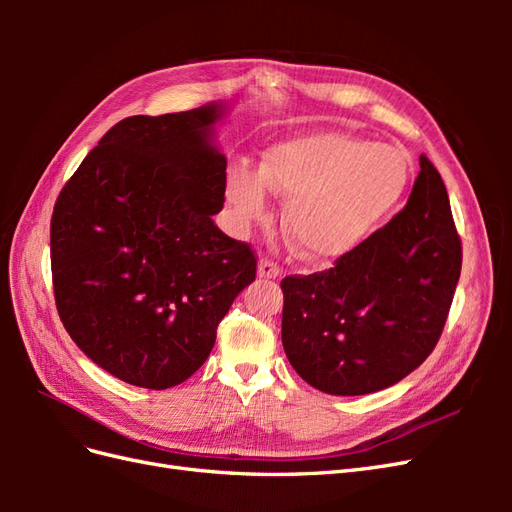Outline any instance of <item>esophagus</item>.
Segmentation results:
<instances>
[{
    "mask_svg": "<svg viewBox=\"0 0 512 512\" xmlns=\"http://www.w3.org/2000/svg\"><path fill=\"white\" fill-rule=\"evenodd\" d=\"M280 275V267L275 265V262L262 258L258 262V277H262V280H275V277Z\"/></svg>",
    "mask_w": 512,
    "mask_h": 512,
    "instance_id": "1",
    "label": "esophagus"
}]
</instances>
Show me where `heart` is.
I'll list each match as a JSON object with an SVG mask.
<instances>
[{
  "mask_svg": "<svg viewBox=\"0 0 512 512\" xmlns=\"http://www.w3.org/2000/svg\"><path fill=\"white\" fill-rule=\"evenodd\" d=\"M410 181V164L391 145L344 132H312L273 143L262 158V173L232 168L226 198L235 220H260L267 192L290 196L284 230L309 258H339L361 245L401 196Z\"/></svg>",
  "mask_w": 512,
  "mask_h": 512,
  "instance_id": "heart-1",
  "label": "heart"
}]
</instances>
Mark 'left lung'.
I'll use <instances>...</instances> for the list:
<instances>
[{
  "label": "left lung",
  "mask_w": 512,
  "mask_h": 512,
  "mask_svg": "<svg viewBox=\"0 0 512 512\" xmlns=\"http://www.w3.org/2000/svg\"><path fill=\"white\" fill-rule=\"evenodd\" d=\"M461 273L444 181L425 156L406 207L335 267L282 280V344L294 371L329 395L389 389L442 335Z\"/></svg>",
  "instance_id": "obj_1"
}]
</instances>
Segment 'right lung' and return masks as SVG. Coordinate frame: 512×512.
<instances>
[{
  "mask_svg": "<svg viewBox=\"0 0 512 512\" xmlns=\"http://www.w3.org/2000/svg\"><path fill=\"white\" fill-rule=\"evenodd\" d=\"M224 102L108 130L59 192L51 269L61 322L115 378L162 391L207 361L237 294L256 280L250 245L211 215L224 207L215 145Z\"/></svg>",
  "mask_w": 512,
  "mask_h": 512,
  "instance_id": "add662e5",
  "label": "right lung"
}]
</instances>
